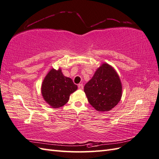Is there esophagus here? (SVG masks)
Listing matches in <instances>:
<instances>
[{
	"instance_id": "esophagus-1",
	"label": "esophagus",
	"mask_w": 159,
	"mask_h": 159,
	"mask_svg": "<svg viewBox=\"0 0 159 159\" xmlns=\"http://www.w3.org/2000/svg\"><path fill=\"white\" fill-rule=\"evenodd\" d=\"M78 88H79V89H80V90H83V85L82 84H79L78 85Z\"/></svg>"
}]
</instances>
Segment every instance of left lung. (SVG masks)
Listing matches in <instances>:
<instances>
[{
    "label": "left lung",
    "instance_id": "obj_1",
    "mask_svg": "<svg viewBox=\"0 0 159 159\" xmlns=\"http://www.w3.org/2000/svg\"><path fill=\"white\" fill-rule=\"evenodd\" d=\"M89 104L99 112L110 111L122 96V84L113 67L106 63L95 71L92 79L84 87Z\"/></svg>",
    "mask_w": 159,
    "mask_h": 159
}]
</instances>
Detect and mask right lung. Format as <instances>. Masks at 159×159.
<instances>
[{
    "label": "right lung",
    "mask_w": 159,
    "mask_h": 159,
    "mask_svg": "<svg viewBox=\"0 0 159 159\" xmlns=\"http://www.w3.org/2000/svg\"><path fill=\"white\" fill-rule=\"evenodd\" d=\"M70 78L65 76L61 70L52 68L44 79L41 93L48 104L53 108H60L68 102L70 95L77 89Z\"/></svg>",
    "instance_id": "1"
}]
</instances>
